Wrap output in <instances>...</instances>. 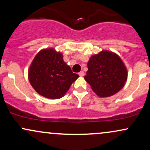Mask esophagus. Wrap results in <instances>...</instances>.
Segmentation results:
<instances>
[{
	"mask_svg": "<svg viewBox=\"0 0 150 150\" xmlns=\"http://www.w3.org/2000/svg\"><path fill=\"white\" fill-rule=\"evenodd\" d=\"M84 75H85V73H84L83 71H80V73H79V75H80V76H81V77L84 76Z\"/></svg>",
	"mask_w": 150,
	"mask_h": 150,
	"instance_id": "34e87169",
	"label": "esophagus"
}]
</instances>
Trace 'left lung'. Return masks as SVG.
<instances>
[{
    "label": "left lung",
    "instance_id": "1",
    "mask_svg": "<svg viewBox=\"0 0 150 150\" xmlns=\"http://www.w3.org/2000/svg\"><path fill=\"white\" fill-rule=\"evenodd\" d=\"M88 70L85 80L99 97L113 95L124 87L128 71L116 53L101 51L91 56L87 63Z\"/></svg>",
    "mask_w": 150,
    "mask_h": 150
}]
</instances>
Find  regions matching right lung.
I'll list each match as a JSON object with an SVG mask.
<instances>
[{"mask_svg":"<svg viewBox=\"0 0 150 150\" xmlns=\"http://www.w3.org/2000/svg\"><path fill=\"white\" fill-rule=\"evenodd\" d=\"M79 77L54 49H42L36 55L28 70V78L38 94L48 99H60Z\"/></svg>","mask_w":150,"mask_h":150,"instance_id":"add662e5","label":"right lung"}]
</instances>
